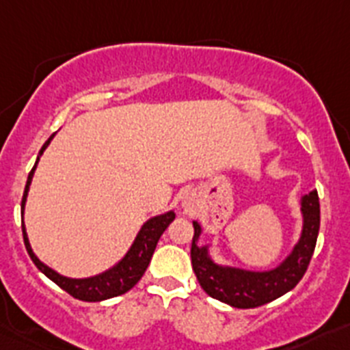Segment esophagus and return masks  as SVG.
I'll return each mask as SVG.
<instances>
[{
    "instance_id": "obj_1",
    "label": "esophagus",
    "mask_w": 350,
    "mask_h": 350,
    "mask_svg": "<svg viewBox=\"0 0 350 350\" xmlns=\"http://www.w3.org/2000/svg\"><path fill=\"white\" fill-rule=\"evenodd\" d=\"M182 206L185 208V212H193V208H194L193 198H185L184 202H182Z\"/></svg>"
}]
</instances>
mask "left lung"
<instances>
[{
  "instance_id": "left-lung-1",
  "label": "left lung",
  "mask_w": 350,
  "mask_h": 350,
  "mask_svg": "<svg viewBox=\"0 0 350 350\" xmlns=\"http://www.w3.org/2000/svg\"><path fill=\"white\" fill-rule=\"evenodd\" d=\"M303 228L299 240L291 254L279 267L265 271L243 270V268L219 265L210 258L208 245H200L202 226L193 221L194 237L191 245V261L200 286L206 295L228 303L237 308H256L265 303L280 298L295 289L301 280L314 254L321 224V208L317 191H310L301 196Z\"/></svg>"
}]
</instances>
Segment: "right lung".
I'll return each mask as SVG.
<instances>
[{"mask_svg": "<svg viewBox=\"0 0 350 350\" xmlns=\"http://www.w3.org/2000/svg\"><path fill=\"white\" fill-rule=\"evenodd\" d=\"M55 135V133H54ZM52 135L43 147L40 148V154L36 157V163L33 166V170L27 175L26 182V189H24L23 196V215H24V206H26V198L27 191H29L31 180H33V175H35L36 165H38L40 156L43 154V150L49 147L51 140L54 138ZM175 219V212L170 210L166 213H161V215H156V217L148 219L144 226L138 231L137 238L133 245L129 247V250L126 252V256L117 262L116 267H112L110 270L103 271L100 275H94V277H89V279H70V277H64V275L57 273L52 268H49L47 265H43L36 254L33 252L29 245V240H27L26 233V226H24L23 221V234H24V243H26V250L29 258L33 259V262L36 265L42 273H45L52 282H55L61 289H64L68 295H71L73 298L82 299V301H101V299L113 298V296H120L128 293L138 280L142 279V275L147 270L148 262H150V258H152L154 250H156L157 242H159L161 234L165 233V230L170 226V222Z\"/></svg>", "mask_w": 350, "mask_h": 350, "instance_id": "add662e5", "label": "right lung"}]
</instances>
